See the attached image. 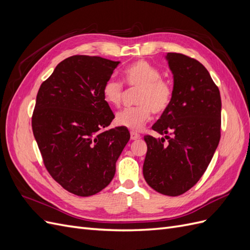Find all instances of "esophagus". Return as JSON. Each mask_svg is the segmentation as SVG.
<instances>
[{
    "label": "esophagus",
    "instance_id": "obj_1",
    "mask_svg": "<svg viewBox=\"0 0 250 250\" xmlns=\"http://www.w3.org/2000/svg\"><path fill=\"white\" fill-rule=\"evenodd\" d=\"M140 138H141V135H140L139 133L133 132V131L130 132V139H131V140H138V139H140Z\"/></svg>",
    "mask_w": 250,
    "mask_h": 250
}]
</instances>
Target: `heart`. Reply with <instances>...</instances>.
<instances>
[{
	"label": "heart",
	"mask_w": 250,
	"mask_h": 250,
	"mask_svg": "<svg viewBox=\"0 0 250 250\" xmlns=\"http://www.w3.org/2000/svg\"><path fill=\"white\" fill-rule=\"evenodd\" d=\"M124 82L130 89H138L135 95L137 106L125 108L116 115V123L132 131H139L154 115H163L169 108L173 99V88L162 78L161 71L147 62L137 60L123 71ZM104 101L109 106L118 107L122 103L125 89L123 83L109 77L102 87Z\"/></svg>",
	"instance_id": "heart-1"
}]
</instances>
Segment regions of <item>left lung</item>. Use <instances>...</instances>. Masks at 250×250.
I'll use <instances>...</instances> for the list:
<instances>
[{"instance_id":"left-lung-1","label":"left lung","mask_w":250,"mask_h":250,"mask_svg":"<svg viewBox=\"0 0 250 250\" xmlns=\"http://www.w3.org/2000/svg\"><path fill=\"white\" fill-rule=\"evenodd\" d=\"M174 77L173 99L152 129L164 138L145 135L144 178L156 192L178 196L206 172L221 137V97L208 71L198 60L168 53Z\"/></svg>"}]
</instances>
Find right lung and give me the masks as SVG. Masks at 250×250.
<instances>
[{
  "instance_id": "add662e5",
  "label": "right lung",
  "mask_w": 250,
  "mask_h": 250,
  "mask_svg": "<svg viewBox=\"0 0 250 250\" xmlns=\"http://www.w3.org/2000/svg\"><path fill=\"white\" fill-rule=\"evenodd\" d=\"M119 63L71 56L57 64L36 96L32 130L44 167L64 190L82 197L109 185L130 139L122 126L102 130L115 118L102 87Z\"/></svg>"
}]
</instances>
